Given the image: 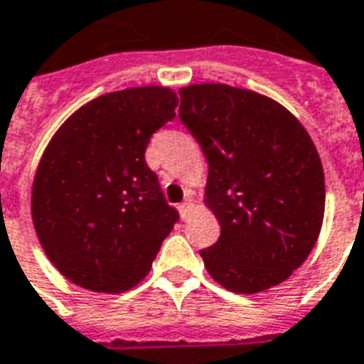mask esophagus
Wrapping results in <instances>:
<instances>
[{
  "instance_id": "esophagus-1",
  "label": "esophagus",
  "mask_w": 364,
  "mask_h": 364,
  "mask_svg": "<svg viewBox=\"0 0 364 364\" xmlns=\"http://www.w3.org/2000/svg\"><path fill=\"white\" fill-rule=\"evenodd\" d=\"M191 210H193V204L191 200H185L183 204H179V213H181L183 219H187L191 215Z\"/></svg>"
}]
</instances>
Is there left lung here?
Wrapping results in <instances>:
<instances>
[{
	"mask_svg": "<svg viewBox=\"0 0 364 364\" xmlns=\"http://www.w3.org/2000/svg\"><path fill=\"white\" fill-rule=\"evenodd\" d=\"M179 118L208 160L206 204L221 235L200 250L213 281L237 294L281 284L311 254L324 218V171L287 108L225 83L179 90Z\"/></svg>",
	"mask_w": 364,
	"mask_h": 364,
	"instance_id": "left-lung-1",
	"label": "left lung"
}]
</instances>
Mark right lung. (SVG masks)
<instances>
[{
  "label": "right lung",
  "instance_id": "add662e5",
  "mask_svg": "<svg viewBox=\"0 0 364 364\" xmlns=\"http://www.w3.org/2000/svg\"><path fill=\"white\" fill-rule=\"evenodd\" d=\"M170 87L107 93L53 135L32 185V219L49 262L93 292H126L151 271L179 213L146 166L152 133L176 118Z\"/></svg>",
  "mask_w": 364,
  "mask_h": 364
}]
</instances>
